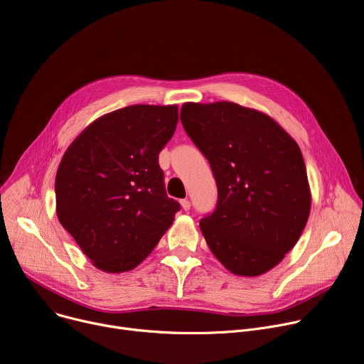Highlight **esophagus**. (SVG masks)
<instances>
[{"label":"esophagus","mask_w":364,"mask_h":364,"mask_svg":"<svg viewBox=\"0 0 364 364\" xmlns=\"http://www.w3.org/2000/svg\"><path fill=\"white\" fill-rule=\"evenodd\" d=\"M181 205H182V208L185 210V211H188L189 208H191V203H189V200H181Z\"/></svg>","instance_id":"obj_1"}]
</instances>
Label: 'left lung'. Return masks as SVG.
Here are the masks:
<instances>
[{"label": "left lung", "mask_w": 364, "mask_h": 364, "mask_svg": "<svg viewBox=\"0 0 364 364\" xmlns=\"http://www.w3.org/2000/svg\"><path fill=\"white\" fill-rule=\"evenodd\" d=\"M181 122L208 160L217 204L200 228L230 272L257 277L297 243L311 189L294 139L262 112L232 102L185 103Z\"/></svg>", "instance_id": "left-lung-1"}]
</instances>
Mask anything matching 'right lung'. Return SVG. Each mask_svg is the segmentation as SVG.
Returning a JSON list of instances; mask_svg holds the SVG:
<instances>
[{"label": "right lung", "mask_w": 364, "mask_h": 364, "mask_svg": "<svg viewBox=\"0 0 364 364\" xmlns=\"http://www.w3.org/2000/svg\"><path fill=\"white\" fill-rule=\"evenodd\" d=\"M178 119V106H127L95 121L65 151L55 178L57 214L99 269L135 268L181 210L159 166Z\"/></svg>", "instance_id": "1"}]
</instances>
